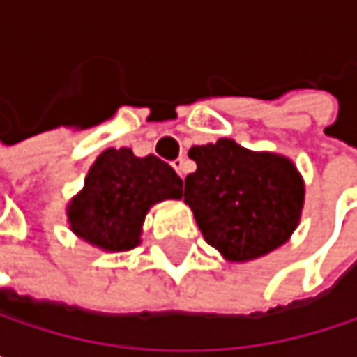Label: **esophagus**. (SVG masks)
Here are the masks:
<instances>
[{
    "label": "esophagus",
    "instance_id": "34e87169",
    "mask_svg": "<svg viewBox=\"0 0 357 357\" xmlns=\"http://www.w3.org/2000/svg\"><path fill=\"white\" fill-rule=\"evenodd\" d=\"M172 165H174V169H176V172L179 174V178H185V174H188V161H185L183 157L176 159Z\"/></svg>",
    "mask_w": 357,
    "mask_h": 357
}]
</instances>
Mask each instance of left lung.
<instances>
[{"mask_svg": "<svg viewBox=\"0 0 357 357\" xmlns=\"http://www.w3.org/2000/svg\"><path fill=\"white\" fill-rule=\"evenodd\" d=\"M188 155L196 172L185 178L183 202L225 260L250 262L289 242L306 196L289 157L250 151L231 138L192 146Z\"/></svg>", "mask_w": 357, "mask_h": 357, "instance_id": "1", "label": "left lung"}]
</instances>
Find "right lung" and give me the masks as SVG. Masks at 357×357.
Instances as JSON below:
<instances>
[{
  "label": "right lung",
  "instance_id": "right-lung-1",
  "mask_svg": "<svg viewBox=\"0 0 357 357\" xmlns=\"http://www.w3.org/2000/svg\"><path fill=\"white\" fill-rule=\"evenodd\" d=\"M183 181L155 155L107 149L91 165L82 190L68 202L74 236L103 252H128L142 240L144 217L157 202L181 198Z\"/></svg>",
  "mask_w": 357,
  "mask_h": 357
}]
</instances>
